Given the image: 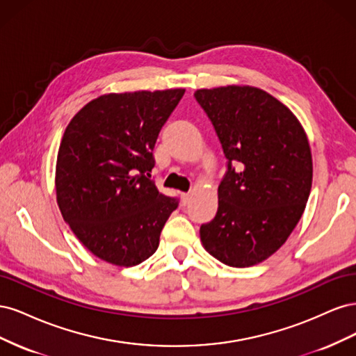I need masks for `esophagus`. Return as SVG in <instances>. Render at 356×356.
I'll list each match as a JSON object with an SVG mask.
<instances>
[{
	"label": "esophagus",
	"mask_w": 356,
	"mask_h": 356,
	"mask_svg": "<svg viewBox=\"0 0 356 356\" xmlns=\"http://www.w3.org/2000/svg\"><path fill=\"white\" fill-rule=\"evenodd\" d=\"M181 200H182V203L187 204L188 200H190V193H182V195H181Z\"/></svg>",
	"instance_id": "1"
}]
</instances>
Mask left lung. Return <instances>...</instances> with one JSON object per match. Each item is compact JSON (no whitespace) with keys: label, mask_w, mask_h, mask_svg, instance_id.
<instances>
[{"label":"left lung","mask_w":356,"mask_h":356,"mask_svg":"<svg viewBox=\"0 0 356 356\" xmlns=\"http://www.w3.org/2000/svg\"><path fill=\"white\" fill-rule=\"evenodd\" d=\"M195 98L229 160L202 245L227 266H255L286 242L305 212L314 177L307 135L286 105L252 86L199 89Z\"/></svg>","instance_id":"left-lung-1"}]
</instances>
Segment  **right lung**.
Segmentation results:
<instances>
[{
    "label": "right lung",
    "instance_id": "right-lung-1",
    "mask_svg": "<svg viewBox=\"0 0 356 356\" xmlns=\"http://www.w3.org/2000/svg\"><path fill=\"white\" fill-rule=\"evenodd\" d=\"M186 89L106 93L86 104L63 132L56 200L63 220L101 260L136 266L152 257L178 207L149 174L161 126Z\"/></svg>",
    "mask_w": 356,
    "mask_h": 356
}]
</instances>
